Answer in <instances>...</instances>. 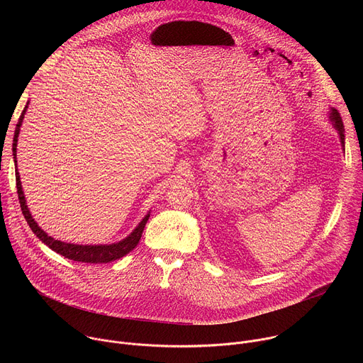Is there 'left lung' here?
<instances>
[{"mask_svg": "<svg viewBox=\"0 0 363 363\" xmlns=\"http://www.w3.org/2000/svg\"><path fill=\"white\" fill-rule=\"evenodd\" d=\"M329 119L333 125V128L337 130L339 133V138H340V143L343 146V150H345V128H343V122H342V118L339 115V112L335 109V108H330V112H329Z\"/></svg>", "mask_w": 363, "mask_h": 363, "instance_id": "obj_1", "label": "left lung"}]
</instances>
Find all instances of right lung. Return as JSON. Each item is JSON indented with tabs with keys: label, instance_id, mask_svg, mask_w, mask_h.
Masks as SVG:
<instances>
[{
	"label": "right lung",
	"instance_id": "1",
	"mask_svg": "<svg viewBox=\"0 0 363 363\" xmlns=\"http://www.w3.org/2000/svg\"><path fill=\"white\" fill-rule=\"evenodd\" d=\"M27 108H28V103L26 105L20 119H18V123H17V128H16V133H14V140H13V155H14V162L17 165V142H18V135H20V126L23 123V119H24V115L27 112ZM16 182H17V194H18V199H20V206H21V211H23V216L27 221V224L30 225L31 231L45 244L48 245L51 250L59 252L60 255L66 257V258H70V260L73 262H82V263H111V262H115L118 260V258L126 255L129 251H132L140 237H142V233H143V228H145V224L146 221L149 220V216L150 213H147L142 221L138 224V227L123 240L118 241V242H113V244H99V245H82V244H73V242H65V241H60V240H55L53 237H50L47 233H44L38 224L34 221L28 206H27V202H26V196H24V192H23V186H21V181H20V174L18 171L16 172Z\"/></svg>",
	"mask_w": 363,
	"mask_h": 363
}]
</instances>
